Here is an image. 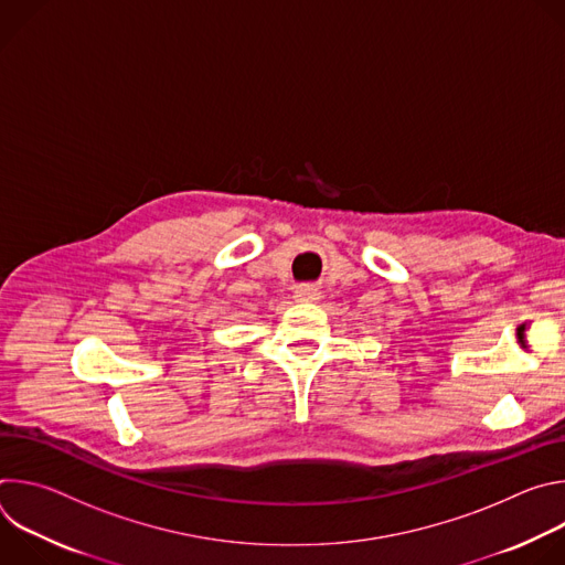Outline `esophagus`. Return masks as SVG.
Returning a JSON list of instances; mask_svg holds the SVG:
<instances>
[{
    "label": "esophagus",
    "mask_w": 565,
    "mask_h": 565,
    "mask_svg": "<svg viewBox=\"0 0 565 565\" xmlns=\"http://www.w3.org/2000/svg\"><path fill=\"white\" fill-rule=\"evenodd\" d=\"M295 299H297V301H317V299H319V290H317L315 286H310V284L297 286Z\"/></svg>",
    "instance_id": "obj_1"
}]
</instances>
